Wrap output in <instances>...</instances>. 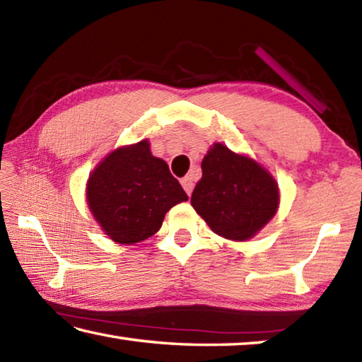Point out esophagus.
I'll return each mask as SVG.
<instances>
[{
	"label": "esophagus",
	"instance_id": "esophagus-1",
	"mask_svg": "<svg viewBox=\"0 0 362 362\" xmlns=\"http://www.w3.org/2000/svg\"><path fill=\"white\" fill-rule=\"evenodd\" d=\"M180 183H182L183 189H185V192H187V194H188V196L192 194L193 185H194V183H193V177H192V175H185V177H183V179L180 180Z\"/></svg>",
	"mask_w": 362,
	"mask_h": 362
}]
</instances>
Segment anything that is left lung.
Wrapping results in <instances>:
<instances>
[{"label":"left lung","mask_w":362,"mask_h":362,"mask_svg":"<svg viewBox=\"0 0 362 362\" xmlns=\"http://www.w3.org/2000/svg\"><path fill=\"white\" fill-rule=\"evenodd\" d=\"M201 169L192 206L218 236L246 241L276 214L278 183L254 159L214 144Z\"/></svg>","instance_id":"left-lung-1"}]
</instances>
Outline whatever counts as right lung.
Instances as JSON below:
<instances>
[{"mask_svg":"<svg viewBox=\"0 0 362 362\" xmlns=\"http://www.w3.org/2000/svg\"><path fill=\"white\" fill-rule=\"evenodd\" d=\"M86 198L105 235L115 243L134 244L155 235L166 212L188 196L166 161L153 156L148 140H142L97 164Z\"/></svg>","mask_w":362,"mask_h":362,"instance_id":"right-lung-1","label":"right lung"}]
</instances>
